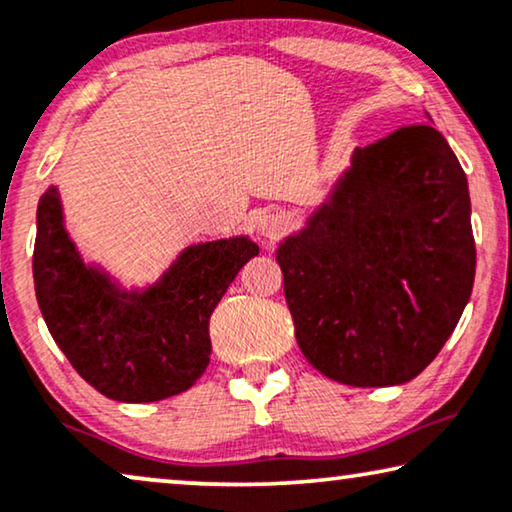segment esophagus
<instances>
[{
    "instance_id": "obj_1",
    "label": "esophagus",
    "mask_w": 512,
    "mask_h": 512,
    "mask_svg": "<svg viewBox=\"0 0 512 512\" xmlns=\"http://www.w3.org/2000/svg\"><path fill=\"white\" fill-rule=\"evenodd\" d=\"M258 233L268 240L279 238V235L284 233V219H281L277 212H265L263 217L258 219Z\"/></svg>"
}]
</instances>
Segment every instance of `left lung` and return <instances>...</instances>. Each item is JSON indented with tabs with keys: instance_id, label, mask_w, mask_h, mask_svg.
<instances>
[{
	"instance_id": "left-lung-1",
	"label": "left lung",
	"mask_w": 512,
	"mask_h": 512,
	"mask_svg": "<svg viewBox=\"0 0 512 512\" xmlns=\"http://www.w3.org/2000/svg\"><path fill=\"white\" fill-rule=\"evenodd\" d=\"M277 261L311 367L355 388L416 379L476 277L469 182L446 138L416 124L353 150Z\"/></svg>"
}]
</instances>
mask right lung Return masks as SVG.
Returning <instances> with one entry per match:
<instances>
[{
  "mask_svg": "<svg viewBox=\"0 0 512 512\" xmlns=\"http://www.w3.org/2000/svg\"><path fill=\"white\" fill-rule=\"evenodd\" d=\"M254 256L249 235L189 244L157 281L124 288L80 256L57 187L36 207L32 270L43 321L73 369L115 402H159L201 379L212 311Z\"/></svg>",
  "mask_w": 512,
  "mask_h": 512,
  "instance_id": "add662e5",
  "label": "right lung"
}]
</instances>
